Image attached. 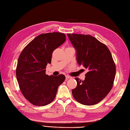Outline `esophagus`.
I'll return each mask as SVG.
<instances>
[{"label": "esophagus", "mask_w": 130, "mask_h": 130, "mask_svg": "<svg viewBox=\"0 0 130 130\" xmlns=\"http://www.w3.org/2000/svg\"><path fill=\"white\" fill-rule=\"evenodd\" d=\"M72 77L69 75H66V79H69V78H72Z\"/></svg>", "instance_id": "34e87169"}]
</instances>
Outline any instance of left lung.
Returning <instances> with one entry per match:
<instances>
[{"label":"left lung","mask_w":130,"mask_h":130,"mask_svg":"<svg viewBox=\"0 0 130 130\" xmlns=\"http://www.w3.org/2000/svg\"><path fill=\"white\" fill-rule=\"evenodd\" d=\"M76 50L79 66L88 69L84 81L76 77L73 97L85 105H94L103 100L111 90L116 68L107 46L89 35L67 34Z\"/></svg>","instance_id":"obj_1"}]
</instances>
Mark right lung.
<instances>
[{
	"instance_id": "add662e5",
	"label": "right lung",
	"mask_w": 130,
	"mask_h": 130,
	"mask_svg": "<svg viewBox=\"0 0 130 130\" xmlns=\"http://www.w3.org/2000/svg\"><path fill=\"white\" fill-rule=\"evenodd\" d=\"M60 32L42 34L30 42L18 58L16 77L19 88L25 99L35 106H44L52 103L58 86L65 76H49L46 66L50 64L53 51L66 41Z\"/></svg>"
}]
</instances>
